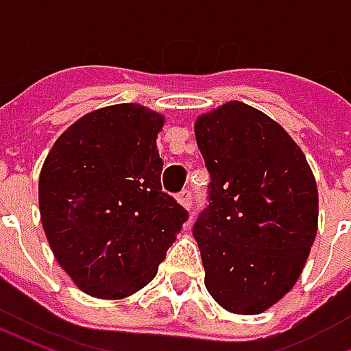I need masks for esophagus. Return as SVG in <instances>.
<instances>
[{
    "label": "esophagus",
    "instance_id": "esophagus-1",
    "mask_svg": "<svg viewBox=\"0 0 351 351\" xmlns=\"http://www.w3.org/2000/svg\"><path fill=\"white\" fill-rule=\"evenodd\" d=\"M178 203H180V205L184 206V208H186V210H190L191 208V191L190 190H184V191H180V193H178Z\"/></svg>",
    "mask_w": 351,
    "mask_h": 351
}]
</instances>
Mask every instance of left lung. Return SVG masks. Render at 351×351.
<instances>
[{
	"label": "left lung",
	"instance_id": "obj_1",
	"mask_svg": "<svg viewBox=\"0 0 351 351\" xmlns=\"http://www.w3.org/2000/svg\"><path fill=\"white\" fill-rule=\"evenodd\" d=\"M210 205L193 228L205 286L221 308L254 316L301 276L317 233V186L301 146L276 120L226 101L193 123Z\"/></svg>",
	"mask_w": 351,
	"mask_h": 351
}]
</instances>
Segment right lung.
<instances>
[{
    "instance_id": "1",
    "label": "right lung",
    "mask_w": 351,
    "mask_h": 351,
    "mask_svg": "<svg viewBox=\"0 0 351 351\" xmlns=\"http://www.w3.org/2000/svg\"><path fill=\"white\" fill-rule=\"evenodd\" d=\"M165 116L138 103L95 108L56 138L39 175L54 258L84 293L118 301L158 274L188 213L161 191Z\"/></svg>"
}]
</instances>
